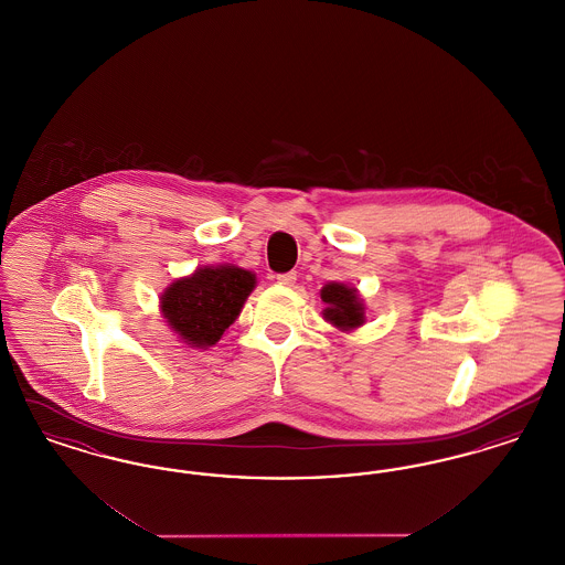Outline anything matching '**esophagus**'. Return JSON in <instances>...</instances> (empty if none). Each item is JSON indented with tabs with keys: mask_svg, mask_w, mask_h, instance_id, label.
I'll list each match as a JSON object with an SVG mask.
<instances>
[{
	"mask_svg": "<svg viewBox=\"0 0 565 565\" xmlns=\"http://www.w3.org/2000/svg\"><path fill=\"white\" fill-rule=\"evenodd\" d=\"M275 279H277V284H281V286H295L296 270H290V273H281V275H277Z\"/></svg>",
	"mask_w": 565,
	"mask_h": 565,
	"instance_id": "esophagus-1",
	"label": "esophagus"
}]
</instances>
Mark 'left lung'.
<instances>
[{
    "mask_svg": "<svg viewBox=\"0 0 565 565\" xmlns=\"http://www.w3.org/2000/svg\"><path fill=\"white\" fill-rule=\"evenodd\" d=\"M322 300L328 305L323 309V318L328 322L350 330L364 323V307L358 300V295L353 288H348L343 284H328L323 286Z\"/></svg>",
    "mask_w": 565,
    "mask_h": 565,
    "instance_id": "left-lung-1",
    "label": "left lung"
}]
</instances>
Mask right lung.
<instances>
[{"label": "right lung", "mask_w": 565, "mask_h": 565, "mask_svg": "<svg viewBox=\"0 0 565 565\" xmlns=\"http://www.w3.org/2000/svg\"><path fill=\"white\" fill-rule=\"evenodd\" d=\"M256 277L237 267H205L178 279L161 298L169 326L192 348H210L237 320Z\"/></svg>", "instance_id": "obj_1"}]
</instances>
